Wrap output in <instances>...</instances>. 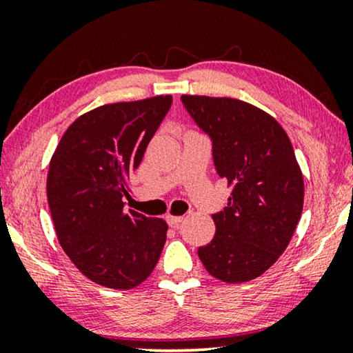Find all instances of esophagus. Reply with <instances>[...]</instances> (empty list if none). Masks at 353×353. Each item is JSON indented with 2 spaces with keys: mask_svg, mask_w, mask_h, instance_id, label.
<instances>
[{
  "mask_svg": "<svg viewBox=\"0 0 353 353\" xmlns=\"http://www.w3.org/2000/svg\"><path fill=\"white\" fill-rule=\"evenodd\" d=\"M183 221V216H175V215H167V223L172 226L173 230H176L180 223Z\"/></svg>",
  "mask_w": 353,
  "mask_h": 353,
  "instance_id": "esophagus-1",
  "label": "esophagus"
}]
</instances>
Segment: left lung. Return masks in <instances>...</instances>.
<instances>
[{
  "mask_svg": "<svg viewBox=\"0 0 353 353\" xmlns=\"http://www.w3.org/2000/svg\"><path fill=\"white\" fill-rule=\"evenodd\" d=\"M181 103L231 186L228 205L212 215L214 239L197 255L216 279L249 281L276 262L301 220L303 176L292 144L272 115L244 101L183 94Z\"/></svg>",
  "mask_w": 353,
  "mask_h": 353,
  "instance_id": "1",
  "label": "left lung"
}]
</instances>
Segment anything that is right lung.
I'll use <instances>...</instances> for the list:
<instances>
[{"label": "right lung", "instance_id": "obj_1", "mask_svg": "<svg viewBox=\"0 0 353 353\" xmlns=\"http://www.w3.org/2000/svg\"><path fill=\"white\" fill-rule=\"evenodd\" d=\"M170 105V94L101 105L77 119L52 154L46 191L57 239L101 286H138L161 257L167 223L125 212L122 197Z\"/></svg>", "mask_w": 353, "mask_h": 353}]
</instances>
